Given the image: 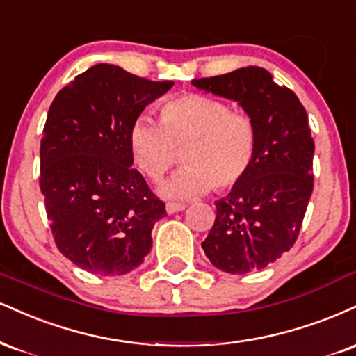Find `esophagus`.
I'll use <instances>...</instances> for the list:
<instances>
[{
	"label": "esophagus",
	"instance_id": "34e87169",
	"mask_svg": "<svg viewBox=\"0 0 356 356\" xmlns=\"http://www.w3.org/2000/svg\"><path fill=\"white\" fill-rule=\"evenodd\" d=\"M186 209V204H181V202H167L165 204V211L167 213H175V212H181Z\"/></svg>",
	"mask_w": 356,
	"mask_h": 356
}]
</instances>
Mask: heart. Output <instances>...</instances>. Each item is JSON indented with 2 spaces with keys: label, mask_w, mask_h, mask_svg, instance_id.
Listing matches in <instances>:
<instances>
[{
  "label": "heart",
  "mask_w": 356,
  "mask_h": 356,
  "mask_svg": "<svg viewBox=\"0 0 356 356\" xmlns=\"http://www.w3.org/2000/svg\"><path fill=\"white\" fill-rule=\"evenodd\" d=\"M254 119L219 97L187 92L161 106V122L140 115L132 122V157L144 175L161 181L184 151L186 167L161 187L165 197L187 199L212 189H234L250 172L257 154Z\"/></svg>",
  "instance_id": "1"
}]
</instances>
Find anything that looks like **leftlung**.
I'll list each match as a JSON object with an SVG mask.
<instances>
[{"label": "left lung", "mask_w": 356, "mask_h": 356, "mask_svg": "<svg viewBox=\"0 0 356 356\" xmlns=\"http://www.w3.org/2000/svg\"><path fill=\"white\" fill-rule=\"evenodd\" d=\"M192 84L237 101L259 137L250 172L216 202V222L202 248L222 272L262 270L293 247L314 191L315 143L307 111L293 91L259 66Z\"/></svg>", "instance_id": "1"}]
</instances>
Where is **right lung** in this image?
Returning <instances> with one entry per match:
<instances>
[{"label": "right lung", "mask_w": 356, "mask_h": 356, "mask_svg": "<svg viewBox=\"0 0 356 356\" xmlns=\"http://www.w3.org/2000/svg\"><path fill=\"white\" fill-rule=\"evenodd\" d=\"M96 64L56 94L41 139L40 187L56 247L86 272L124 275L151 252L165 204L132 169L129 131L172 88Z\"/></svg>", "instance_id": "obj_1"}]
</instances>
